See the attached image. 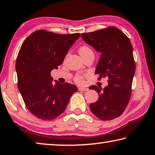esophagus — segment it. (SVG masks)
Segmentation results:
<instances>
[{
    "label": "esophagus",
    "instance_id": "obj_1",
    "mask_svg": "<svg viewBox=\"0 0 155 155\" xmlns=\"http://www.w3.org/2000/svg\"><path fill=\"white\" fill-rule=\"evenodd\" d=\"M78 90H79V91H88V90H89V89H88V88H86V87H78Z\"/></svg>",
    "mask_w": 155,
    "mask_h": 155
}]
</instances>
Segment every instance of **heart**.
<instances>
[{"label": "heart", "instance_id": "b5f03b06", "mask_svg": "<svg viewBox=\"0 0 155 155\" xmlns=\"http://www.w3.org/2000/svg\"><path fill=\"white\" fill-rule=\"evenodd\" d=\"M89 52H93L92 51H91L90 48H89L87 46H81L80 49H79V53L81 56L84 55V54L89 53ZM74 81L76 83H83L84 82V78L82 75L81 74H77L76 75V77H74Z\"/></svg>", "mask_w": 155, "mask_h": 155}]
</instances>
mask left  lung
<instances>
[{"label": "left lung", "mask_w": 155, "mask_h": 155, "mask_svg": "<svg viewBox=\"0 0 155 155\" xmlns=\"http://www.w3.org/2000/svg\"><path fill=\"white\" fill-rule=\"evenodd\" d=\"M83 40L101 52L95 74L98 79L108 77V85L101 91L96 85L89 89L98 94V101L90 108L102 120H111L121 115L132 92L135 63L129 38L119 28L109 27L94 32L81 33Z\"/></svg>", "instance_id": "left-lung-1"}]
</instances>
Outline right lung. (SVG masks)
I'll return each instance as SVG.
<instances>
[{"label": "right lung", "instance_id": "right-lung-1", "mask_svg": "<svg viewBox=\"0 0 155 155\" xmlns=\"http://www.w3.org/2000/svg\"><path fill=\"white\" fill-rule=\"evenodd\" d=\"M80 33L57 34L45 30L34 31L18 52L15 69L18 87L27 108L41 120L57 118L77 91L72 84H52L51 72L64 61L68 50Z\"/></svg>", "mask_w": 155, "mask_h": 155}]
</instances>
